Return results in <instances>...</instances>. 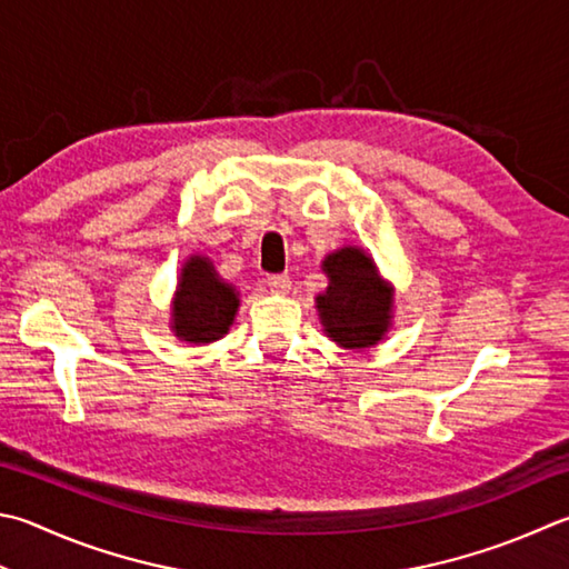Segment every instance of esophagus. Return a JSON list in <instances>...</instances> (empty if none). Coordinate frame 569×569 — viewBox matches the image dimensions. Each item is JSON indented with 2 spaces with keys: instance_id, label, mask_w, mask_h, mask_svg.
Segmentation results:
<instances>
[{
  "instance_id": "obj_1",
  "label": "esophagus",
  "mask_w": 569,
  "mask_h": 569,
  "mask_svg": "<svg viewBox=\"0 0 569 569\" xmlns=\"http://www.w3.org/2000/svg\"><path fill=\"white\" fill-rule=\"evenodd\" d=\"M267 287H270L277 295H284V292H289V277L287 274H270L267 277Z\"/></svg>"
}]
</instances>
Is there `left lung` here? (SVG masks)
<instances>
[{"mask_svg": "<svg viewBox=\"0 0 569 569\" xmlns=\"http://www.w3.org/2000/svg\"><path fill=\"white\" fill-rule=\"evenodd\" d=\"M321 272L329 284L315 297V307L325 335L349 351L377 347L393 325L396 289L383 280L371 252L345 244L325 254Z\"/></svg>", "mask_w": 569, "mask_h": 569, "instance_id": "obj_1", "label": "left lung"}]
</instances>
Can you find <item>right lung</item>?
I'll use <instances>...</instances> for the list:
<instances>
[{
  "label": "right lung",
  "instance_id": "add662e5",
  "mask_svg": "<svg viewBox=\"0 0 569 569\" xmlns=\"http://www.w3.org/2000/svg\"><path fill=\"white\" fill-rule=\"evenodd\" d=\"M240 309V289L222 280L210 257L190 254L180 267L168 327L176 339L206 347L228 335Z\"/></svg>",
  "mask_w": 569,
  "mask_h": 569
}]
</instances>
